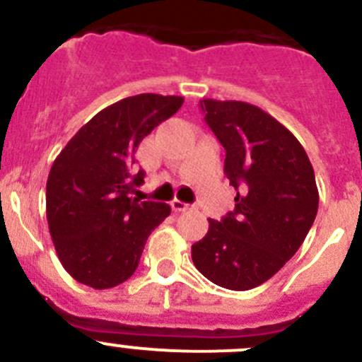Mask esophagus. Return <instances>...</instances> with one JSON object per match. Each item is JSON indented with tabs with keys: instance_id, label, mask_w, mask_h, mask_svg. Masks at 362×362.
Listing matches in <instances>:
<instances>
[{
	"instance_id": "34e87169",
	"label": "esophagus",
	"mask_w": 362,
	"mask_h": 362,
	"mask_svg": "<svg viewBox=\"0 0 362 362\" xmlns=\"http://www.w3.org/2000/svg\"><path fill=\"white\" fill-rule=\"evenodd\" d=\"M171 209H173L175 212H185V210H191V205L180 202V199H173V202H171Z\"/></svg>"
}]
</instances>
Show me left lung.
Here are the masks:
<instances>
[{
	"label": "left lung",
	"mask_w": 362,
	"mask_h": 362,
	"mask_svg": "<svg viewBox=\"0 0 362 362\" xmlns=\"http://www.w3.org/2000/svg\"><path fill=\"white\" fill-rule=\"evenodd\" d=\"M205 122L226 150L224 175L235 210L192 244L196 269L228 290L270 279L306 238L318 210L315 171L299 139L259 107L240 100H199Z\"/></svg>",
	"instance_id": "1"
}]
</instances>
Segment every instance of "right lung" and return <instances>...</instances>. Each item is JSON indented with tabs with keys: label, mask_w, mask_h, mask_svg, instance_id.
Wrapping results in <instances>:
<instances>
[{
	"label": "right lung",
	"mask_w": 362,
	"mask_h": 362,
	"mask_svg": "<svg viewBox=\"0 0 362 362\" xmlns=\"http://www.w3.org/2000/svg\"><path fill=\"white\" fill-rule=\"evenodd\" d=\"M184 99L139 93L111 104L59 152L45 185L49 233L63 269L95 290L127 281L148 235L170 205L131 198L145 171L132 170L145 136L173 117Z\"/></svg>",
	"instance_id": "1"
}]
</instances>
